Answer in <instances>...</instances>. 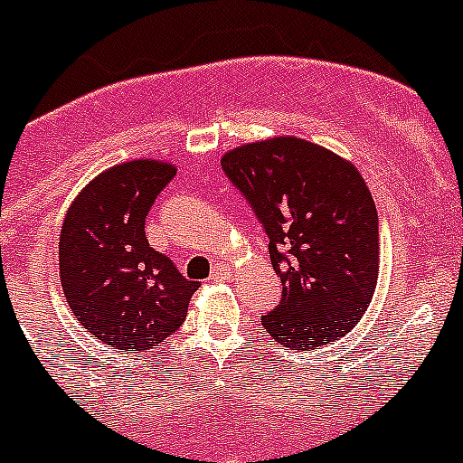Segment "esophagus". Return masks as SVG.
<instances>
[{
  "label": "esophagus",
  "mask_w": 463,
  "mask_h": 463,
  "mask_svg": "<svg viewBox=\"0 0 463 463\" xmlns=\"http://www.w3.org/2000/svg\"><path fill=\"white\" fill-rule=\"evenodd\" d=\"M232 278V270H229V266H222L218 264L213 269V275H211V279H215V282H224V279Z\"/></svg>",
  "instance_id": "34e87169"
}]
</instances>
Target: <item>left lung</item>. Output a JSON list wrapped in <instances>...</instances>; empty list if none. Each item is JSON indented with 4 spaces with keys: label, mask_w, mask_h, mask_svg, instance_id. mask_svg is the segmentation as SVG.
Returning <instances> with one entry per match:
<instances>
[{
    "label": "left lung",
    "mask_w": 463,
    "mask_h": 463,
    "mask_svg": "<svg viewBox=\"0 0 463 463\" xmlns=\"http://www.w3.org/2000/svg\"><path fill=\"white\" fill-rule=\"evenodd\" d=\"M220 163L270 239L282 303L261 317L266 333L294 351L345 337L379 279V215L358 167L294 135L241 144Z\"/></svg>",
    "instance_id": "8db88e82"
}]
</instances>
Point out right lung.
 Returning a JSON list of instances; mask_svg holds the SVG:
<instances>
[{
	"instance_id": "add662e5",
	"label": "right lung",
	"mask_w": 463,
	"mask_h": 463,
	"mask_svg": "<svg viewBox=\"0 0 463 463\" xmlns=\"http://www.w3.org/2000/svg\"><path fill=\"white\" fill-rule=\"evenodd\" d=\"M176 167L126 160L93 176L63 215L59 278L75 319L112 349L139 354L179 330L199 284L148 248L144 218Z\"/></svg>"
}]
</instances>
